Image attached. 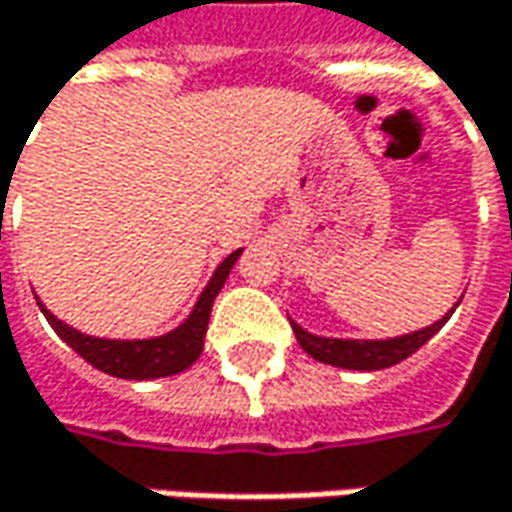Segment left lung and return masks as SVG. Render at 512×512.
<instances>
[{
	"label": "left lung",
	"instance_id": "obj_1",
	"mask_svg": "<svg viewBox=\"0 0 512 512\" xmlns=\"http://www.w3.org/2000/svg\"><path fill=\"white\" fill-rule=\"evenodd\" d=\"M454 313V310H451ZM448 313V316H451ZM448 316L434 322L431 328H422L416 334H407V337H395V340H328V337H313L302 331L296 322H293V331H296V340L313 360L319 363H331V366H340V369H363V372H375V369H387L401 363L404 357H410L413 351H419L442 325L448 322Z\"/></svg>",
	"mask_w": 512,
	"mask_h": 512
}]
</instances>
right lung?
<instances>
[{
  "label": "right lung",
  "instance_id": "right-lung-1",
  "mask_svg": "<svg viewBox=\"0 0 512 512\" xmlns=\"http://www.w3.org/2000/svg\"><path fill=\"white\" fill-rule=\"evenodd\" d=\"M240 257V252L228 255L219 269L213 272L210 284L205 287L202 299L196 302L190 319L175 328L172 334L158 337V340H134V343H119V340H96V337H84L78 331H72L70 325L58 322L49 310L46 319L49 325L58 331V337L70 346L72 351H78L90 366L114 375V378H128V381H146V378H166V375H178L184 369H190L205 346V334H208V319L213 299L219 296L234 260Z\"/></svg>",
  "mask_w": 512,
  "mask_h": 512
}]
</instances>
